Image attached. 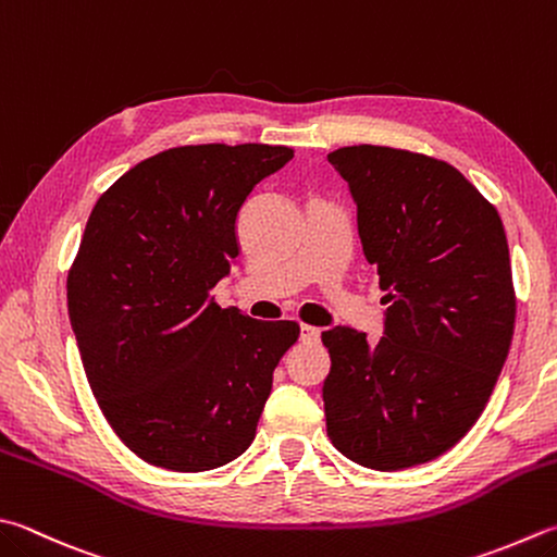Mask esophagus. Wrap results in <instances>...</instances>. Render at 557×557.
I'll list each match as a JSON object with an SVG mask.
<instances>
[{"label":"esophagus","instance_id":"1","mask_svg":"<svg viewBox=\"0 0 557 557\" xmlns=\"http://www.w3.org/2000/svg\"><path fill=\"white\" fill-rule=\"evenodd\" d=\"M322 332L318 327H310V324H302L300 327V342L302 344H320Z\"/></svg>","mask_w":557,"mask_h":557}]
</instances>
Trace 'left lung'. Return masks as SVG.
Masks as SVG:
<instances>
[{
  "label": "left lung",
  "instance_id": "obj_1",
  "mask_svg": "<svg viewBox=\"0 0 557 557\" xmlns=\"http://www.w3.org/2000/svg\"><path fill=\"white\" fill-rule=\"evenodd\" d=\"M327 162L349 184L387 302L375 344L351 327L322 332L327 436L359 466L412 468L468 434L507 361L517 298L505 225L434 157L351 145Z\"/></svg>",
  "mask_w": 557,
  "mask_h": 557
}]
</instances>
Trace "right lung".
<instances>
[{
    "instance_id": "obj_1",
    "label": "right lung",
    "mask_w": 557,
    "mask_h": 557,
    "mask_svg": "<svg viewBox=\"0 0 557 557\" xmlns=\"http://www.w3.org/2000/svg\"><path fill=\"white\" fill-rule=\"evenodd\" d=\"M293 160L283 145H184L125 172L94 206L67 274L84 373L121 442L203 473L255 442L274 369L300 327L220 308L237 213Z\"/></svg>"
}]
</instances>
